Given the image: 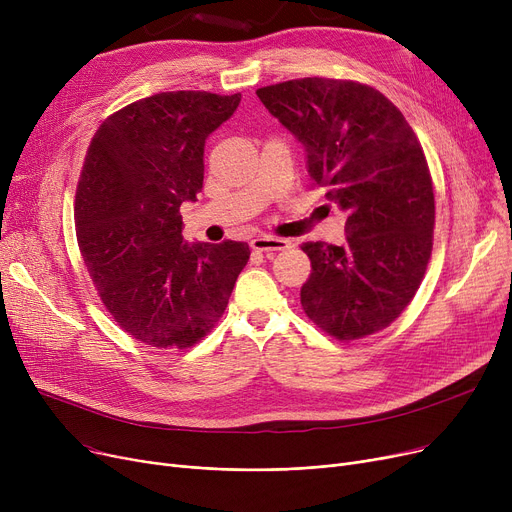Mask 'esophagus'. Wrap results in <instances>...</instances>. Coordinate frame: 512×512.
Returning a JSON list of instances; mask_svg holds the SVG:
<instances>
[{
  "label": "esophagus",
  "mask_w": 512,
  "mask_h": 512,
  "mask_svg": "<svg viewBox=\"0 0 512 512\" xmlns=\"http://www.w3.org/2000/svg\"><path fill=\"white\" fill-rule=\"evenodd\" d=\"M290 247V240L278 236H257L251 240V249L265 253L267 257H274L276 251H284Z\"/></svg>",
  "instance_id": "1"
}]
</instances>
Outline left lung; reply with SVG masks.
I'll use <instances>...</instances> for the list:
<instances>
[{"mask_svg":"<svg viewBox=\"0 0 512 512\" xmlns=\"http://www.w3.org/2000/svg\"><path fill=\"white\" fill-rule=\"evenodd\" d=\"M257 97L303 143L313 184L348 213L344 247H301L311 259L307 317L344 342L388 328L413 301L434 247V184L417 134L357 80L297 78Z\"/></svg>","mask_w":512,"mask_h":512,"instance_id":"8db88e82","label":"left lung"}]
</instances>
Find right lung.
Listing matches in <instances>:
<instances>
[{
  "mask_svg": "<svg viewBox=\"0 0 512 512\" xmlns=\"http://www.w3.org/2000/svg\"><path fill=\"white\" fill-rule=\"evenodd\" d=\"M240 93H157L107 116L76 184L80 255L118 326L155 348H188L218 324L251 251L182 238L180 205L203 188L205 139Z\"/></svg>",
  "mask_w": 512,
  "mask_h": 512,
  "instance_id": "right-lung-1",
  "label": "right lung"
}]
</instances>
